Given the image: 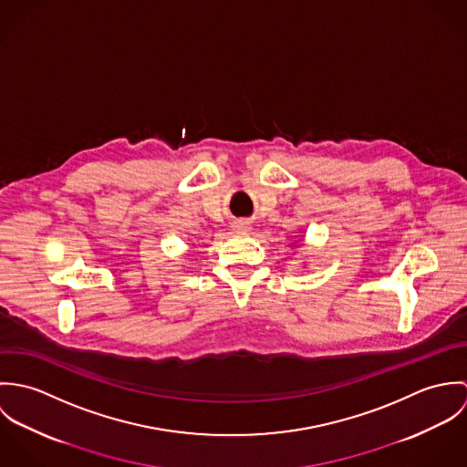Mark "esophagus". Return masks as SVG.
<instances>
[{
	"label": "esophagus",
	"instance_id": "esophagus-1",
	"mask_svg": "<svg viewBox=\"0 0 467 467\" xmlns=\"http://www.w3.org/2000/svg\"><path fill=\"white\" fill-rule=\"evenodd\" d=\"M234 230H237V232H248V230H250V223H248V221H237V223L234 224Z\"/></svg>",
	"mask_w": 467,
	"mask_h": 467
}]
</instances>
